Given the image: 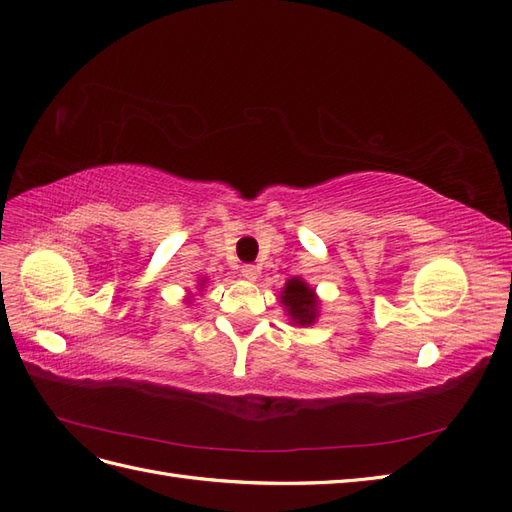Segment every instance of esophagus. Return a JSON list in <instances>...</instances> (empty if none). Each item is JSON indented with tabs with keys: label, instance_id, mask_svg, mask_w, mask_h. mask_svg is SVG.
<instances>
[{
	"label": "esophagus",
	"instance_id": "34e87169",
	"mask_svg": "<svg viewBox=\"0 0 512 512\" xmlns=\"http://www.w3.org/2000/svg\"><path fill=\"white\" fill-rule=\"evenodd\" d=\"M241 275L245 277L247 282H256V280H258V267H254V265H245V267L241 269Z\"/></svg>",
	"mask_w": 512,
	"mask_h": 512
}]
</instances>
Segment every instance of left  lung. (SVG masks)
Listing matches in <instances>:
<instances>
[{"label": "left lung", "instance_id": "8db88e82", "mask_svg": "<svg viewBox=\"0 0 512 512\" xmlns=\"http://www.w3.org/2000/svg\"><path fill=\"white\" fill-rule=\"evenodd\" d=\"M280 303L292 327H312L320 316V299L316 290L299 275L286 280L280 292Z\"/></svg>", "mask_w": 512, "mask_h": 512}]
</instances>
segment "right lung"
Instances as JSON below:
<instances>
[{"instance_id":"right-lung-1","label":"right lung","mask_w":512,"mask_h":512,"mask_svg":"<svg viewBox=\"0 0 512 512\" xmlns=\"http://www.w3.org/2000/svg\"><path fill=\"white\" fill-rule=\"evenodd\" d=\"M207 282H209L207 277H200V280H198V292H203V288H205ZM192 299H194V292H188V297H185L183 301H185V303H192Z\"/></svg>"}]
</instances>
